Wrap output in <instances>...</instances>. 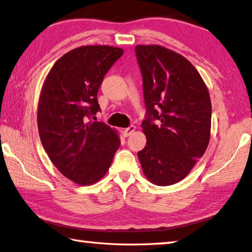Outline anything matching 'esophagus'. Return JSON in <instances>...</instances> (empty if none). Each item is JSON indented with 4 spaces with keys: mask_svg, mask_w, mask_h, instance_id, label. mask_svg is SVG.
Masks as SVG:
<instances>
[{
    "mask_svg": "<svg viewBox=\"0 0 252 252\" xmlns=\"http://www.w3.org/2000/svg\"><path fill=\"white\" fill-rule=\"evenodd\" d=\"M135 130H136V127L135 126H129V127H127V128H125V129L123 130V135L125 136V137H128V136L133 134Z\"/></svg>",
    "mask_w": 252,
    "mask_h": 252,
    "instance_id": "obj_1",
    "label": "esophagus"
}]
</instances>
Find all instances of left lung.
<instances>
[{
  "instance_id": "1",
  "label": "left lung",
  "mask_w": 252,
  "mask_h": 252,
  "mask_svg": "<svg viewBox=\"0 0 252 252\" xmlns=\"http://www.w3.org/2000/svg\"><path fill=\"white\" fill-rule=\"evenodd\" d=\"M135 51L147 107L142 124L147 142L138 158L149 182L169 186L186 177L208 147L209 92L195 66L179 53L156 44L136 45Z\"/></svg>"
}]
</instances>
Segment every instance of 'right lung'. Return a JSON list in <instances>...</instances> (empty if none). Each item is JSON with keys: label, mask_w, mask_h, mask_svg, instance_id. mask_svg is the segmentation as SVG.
Masks as SVG:
<instances>
[{"label": "right lung", "mask_w": 252, "mask_h": 252, "mask_svg": "<svg viewBox=\"0 0 252 252\" xmlns=\"http://www.w3.org/2000/svg\"><path fill=\"white\" fill-rule=\"evenodd\" d=\"M124 50L84 45L56 61L43 83L37 105L39 138L60 173L81 186L98 182L121 145L118 131L90 118L99 110L97 93Z\"/></svg>", "instance_id": "right-lung-1"}]
</instances>
